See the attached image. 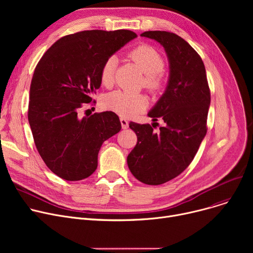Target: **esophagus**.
Here are the masks:
<instances>
[{"label":"esophagus","mask_w":253,"mask_h":253,"mask_svg":"<svg viewBox=\"0 0 253 253\" xmlns=\"http://www.w3.org/2000/svg\"><path fill=\"white\" fill-rule=\"evenodd\" d=\"M120 122H121V125H122V128H123V129H127V128L129 127V125H128V121H127L126 119L121 118V119H120Z\"/></svg>","instance_id":"34e87169"}]
</instances>
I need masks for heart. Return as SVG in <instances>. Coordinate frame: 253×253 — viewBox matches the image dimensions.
Returning a JSON list of instances; mask_svg holds the SVG:
<instances>
[{
    "label": "heart",
    "instance_id": "heart-1",
    "mask_svg": "<svg viewBox=\"0 0 253 253\" xmlns=\"http://www.w3.org/2000/svg\"><path fill=\"white\" fill-rule=\"evenodd\" d=\"M130 57L144 73L145 87L157 90L160 87L159 74L164 70V59L154 47L139 45L130 52ZM118 63L116 56H110L103 62L100 70V81L103 85L110 86L114 81L115 70ZM105 108L123 117H133L147 108L148 98L142 94H132L121 90L114 91L104 98Z\"/></svg>",
    "mask_w": 253,
    "mask_h": 253
}]
</instances>
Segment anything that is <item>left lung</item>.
Returning a JSON list of instances; mask_svg holds the SVG:
<instances>
[{
  "mask_svg": "<svg viewBox=\"0 0 253 253\" xmlns=\"http://www.w3.org/2000/svg\"><path fill=\"white\" fill-rule=\"evenodd\" d=\"M140 36L160 43L168 58L165 92L148 113L154 122L162 118L165 125L155 132V123H129L137 143L127 164L136 179L158 185L179 175L193 161L207 132L210 90L200 55L182 38L164 31Z\"/></svg>",
  "mask_w": 253,
  "mask_h": 253,
  "instance_id": "8db88e82",
  "label": "left lung"
}]
</instances>
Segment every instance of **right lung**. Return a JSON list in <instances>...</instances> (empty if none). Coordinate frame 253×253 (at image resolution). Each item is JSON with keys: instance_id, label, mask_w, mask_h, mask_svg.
Segmentation results:
<instances>
[{"instance_id": "1", "label": "right lung", "mask_w": 253, "mask_h": 253, "mask_svg": "<svg viewBox=\"0 0 253 253\" xmlns=\"http://www.w3.org/2000/svg\"><path fill=\"white\" fill-rule=\"evenodd\" d=\"M137 36L128 30L84 31L53 44L35 70L29 123L37 150L47 167L70 181L90 176L97 168L103 141L121 130L113 112L79 116L100 87L106 58Z\"/></svg>"}]
</instances>
